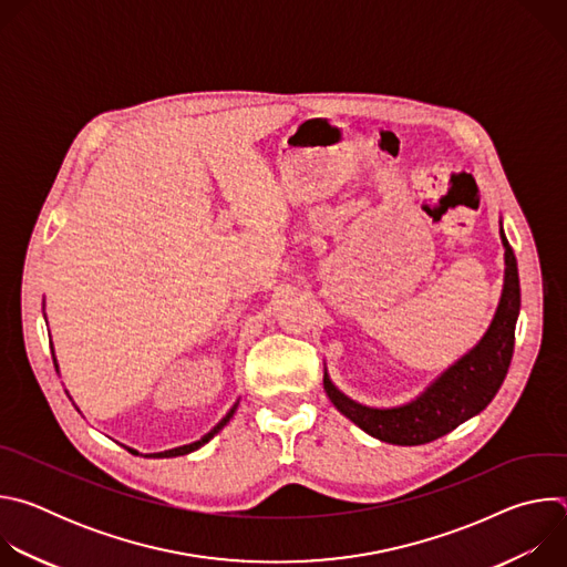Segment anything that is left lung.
<instances>
[{"instance_id":"obj_1","label":"left lung","mask_w":567,"mask_h":567,"mask_svg":"<svg viewBox=\"0 0 567 567\" xmlns=\"http://www.w3.org/2000/svg\"><path fill=\"white\" fill-rule=\"evenodd\" d=\"M501 241L505 249L503 293L482 339L444 372H440L415 399L388 409L368 406V403L348 396L330 379L326 365L322 385H326L328 396L341 415L381 442L417 446L451 433L489 406L507 377L514 354L516 320L520 313L518 265L503 230V221Z\"/></svg>"}]
</instances>
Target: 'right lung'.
Wrapping results in <instances>:
<instances>
[{"instance_id": "right-lung-1", "label": "right lung", "mask_w": 567, "mask_h": 567, "mask_svg": "<svg viewBox=\"0 0 567 567\" xmlns=\"http://www.w3.org/2000/svg\"><path fill=\"white\" fill-rule=\"evenodd\" d=\"M53 352V350H51ZM53 365H55V370L60 372V368H58V359H55V352H53ZM237 406H239V399L233 403L230 406V411L204 435V437H199L197 442H190V444H184V446H175V449H168V451H158V453H141L143 457H177V455H188V453H193V451H197V449H202L206 442H210L230 420H233V415H235V411H237ZM130 453H136L138 455V451L136 449H130V446H125Z\"/></svg>"}]
</instances>
